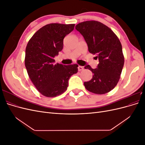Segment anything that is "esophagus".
Listing matches in <instances>:
<instances>
[{
  "mask_svg": "<svg viewBox=\"0 0 145 145\" xmlns=\"http://www.w3.org/2000/svg\"><path fill=\"white\" fill-rule=\"evenodd\" d=\"M78 70L79 71H82V70H83V67H81V66H78Z\"/></svg>",
  "mask_w": 145,
  "mask_h": 145,
  "instance_id": "34e87169",
  "label": "esophagus"
}]
</instances>
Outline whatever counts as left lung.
<instances>
[{"label":"left lung","instance_id":"8db88e82","mask_svg":"<svg viewBox=\"0 0 145 145\" xmlns=\"http://www.w3.org/2000/svg\"><path fill=\"white\" fill-rule=\"evenodd\" d=\"M76 29L84 37L90 53L96 54L99 63L97 68L87 65L93 74L89 82H84L86 89L97 94H104L114 88L119 81L124 65V56L119 39L107 26L98 21L79 23Z\"/></svg>","mask_w":145,"mask_h":145}]
</instances>
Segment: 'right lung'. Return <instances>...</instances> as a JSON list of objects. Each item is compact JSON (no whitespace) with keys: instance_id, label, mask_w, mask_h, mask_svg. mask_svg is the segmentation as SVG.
Listing matches in <instances>:
<instances>
[{"instance_id":"add662e5","label":"right lung","mask_w":145,"mask_h":145,"mask_svg":"<svg viewBox=\"0 0 145 145\" xmlns=\"http://www.w3.org/2000/svg\"><path fill=\"white\" fill-rule=\"evenodd\" d=\"M75 24L45 25L30 39L26 47L25 65L31 80L43 95L54 97L67 89L70 77L78 71L77 64H54L63 47V39Z\"/></svg>"}]
</instances>
